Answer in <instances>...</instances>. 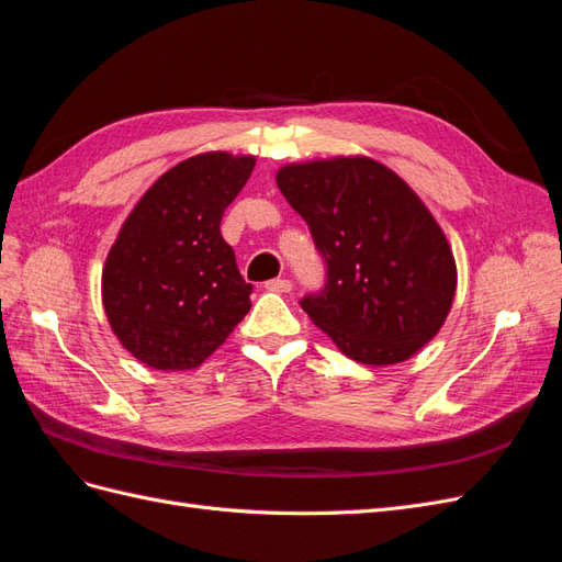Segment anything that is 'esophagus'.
Listing matches in <instances>:
<instances>
[{"instance_id": "obj_1", "label": "esophagus", "mask_w": 562, "mask_h": 562, "mask_svg": "<svg viewBox=\"0 0 562 562\" xmlns=\"http://www.w3.org/2000/svg\"><path fill=\"white\" fill-rule=\"evenodd\" d=\"M267 291L271 293H291L293 291V281L291 279H271L265 283Z\"/></svg>"}]
</instances>
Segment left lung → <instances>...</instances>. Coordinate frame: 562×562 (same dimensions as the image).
I'll return each instance as SVG.
<instances>
[{"mask_svg": "<svg viewBox=\"0 0 562 562\" xmlns=\"http://www.w3.org/2000/svg\"><path fill=\"white\" fill-rule=\"evenodd\" d=\"M285 201L326 260V288L302 310L337 349L366 366L407 361L443 326L457 267L429 209L384 164L335 157L288 164Z\"/></svg>", "mask_w": 562, "mask_h": 562, "instance_id": "1", "label": "left lung"}]
</instances>
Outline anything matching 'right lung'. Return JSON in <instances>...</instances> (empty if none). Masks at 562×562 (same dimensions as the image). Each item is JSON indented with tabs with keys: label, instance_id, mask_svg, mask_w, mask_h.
<instances>
[{
	"label": "right lung",
	"instance_id": "add662e5",
	"mask_svg": "<svg viewBox=\"0 0 562 562\" xmlns=\"http://www.w3.org/2000/svg\"><path fill=\"white\" fill-rule=\"evenodd\" d=\"M255 157L206 151L149 187L119 229L103 267L112 333L140 363L192 370L225 342L248 310L252 285L220 234Z\"/></svg>",
	"mask_w": 562,
	"mask_h": 562
}]
</instances>
